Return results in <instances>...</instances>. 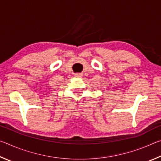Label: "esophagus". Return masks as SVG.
<instances>
[{"label": "esophagus", "instance_id": "obj_1", "mask_svg": "<svg viewBox=\"0 0 161 161\" xmlns=\"http://www.w3.org/2000/svg\"><path fill=\"white\" fill-rule=\"evenodd\" d=\"M75 76L76 77H78V78H80L82 77V74L81 73H77V74H75Z\"/></svg>", "mask_w": 161, "mask_h": 161}]
</instances>
